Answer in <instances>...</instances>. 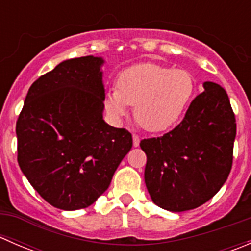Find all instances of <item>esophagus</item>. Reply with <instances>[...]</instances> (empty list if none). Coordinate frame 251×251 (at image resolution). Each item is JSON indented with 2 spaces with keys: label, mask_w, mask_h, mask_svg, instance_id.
<instances>
[{
  "label": "esophagus",
  "mask_w": 251,
  "mask_h": 251,
  "mask_svg": "<svg viewBox=\"0 0 251 251\" xmlns=\"http://www.w3.org/2000/svg\"><path fill=\"white\" fill-rule=\"evenodd\" d=\"M132 140H133V146H135V147L140 146V137H138V135L133 133V135H132Z\"/></svg>",
  "instance_id": "obj_1"
}]
</instances>
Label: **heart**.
I'll list each match as a JSON object with an SVG mask.
<instances>
[{
    "mask_svg": "<svg viewBox=\"0 0 251 251\" xmlns=\"http://www.w3.org/2000/svg\"><path fill=\"white\" fill-rule=\"evenodd\" d=\"M194 92V80L183 69L144 63L123 70L116 88L104 96V107L114 121H121L135 105V118L142 127L160 132L174 126Z\"/></svg>",
    "mask_w": 251,
    "mask_h": 251,
    "instance_id": "1",
    "label": "heart"
}]
</instances>
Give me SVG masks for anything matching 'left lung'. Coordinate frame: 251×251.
Instances as JSON below:
<instances>
[{
    "label": "left lung",
    "instance_id": "8db88e82",
    "mask_svg": "<svg viewBox=\"0 0 251 251\" xmlns=\"http://www.w3.org/2000/svg\"><path fill=\"white\" fill-rule=\"evenodd\" d=\"M183 120L160 137L142 140L144 182L151 201L174 212L196 209L221 189L232 169L237 124L224 87L205 82Z\"/></svg>",
    "mask_w": 251,
    "mask_h": 251
}]
</instances>
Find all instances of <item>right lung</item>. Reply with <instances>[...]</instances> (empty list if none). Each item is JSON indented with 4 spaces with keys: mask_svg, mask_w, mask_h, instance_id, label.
<instances>
[{
    "mask_svg": "<svg viewBox=\"0 0 251 251\" xmlns=\"http://www.w3.org/2000/svg\"><path fill=\"white\" fill-rule=\"evenodd\" d=\"M102 58L64 60L30 86L17 120L18 164L52 206L85 209L109 187L132 147L103 120Z\"/></svg>",
    "mask_w": 251,
    "mask_h": 251,
    "instance_id": "right-lung-1",
    "label": "right lung"
}]
</instances>
